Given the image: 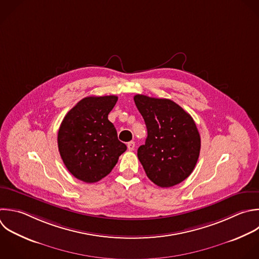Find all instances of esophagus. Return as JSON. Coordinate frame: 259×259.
I'll list each match as a JSON object with an SVG mask.
<instances>
[{"label": "esophagus", "mask_w": 259, "mask_h": 259, "mask_svg": "<svg viewBox=\"0 0 259 259\" xmlns=\"http://www.w3.org/2000/svg\"><path fill=\"white\" fill-rule=\"evenodd\" d=\"M135 147H136V144H135V142H128L127 143V149L130 150V151H133L134 149H135Z\"/></svg>", "instance_id": "34e87169"}]
</instances>
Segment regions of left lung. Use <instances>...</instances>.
Segmentation results:
<instances>
[{"label":"left lung","mask_w":259,"mask_h":259,"mask_svg":"<svg viewBox=\"0 0 259 259\" xmlns=\"http://www.w3.org/2000/svg\"><path fill=\"white\" fill-rule=\"evenodd\" d=\"M148 137L138 149V158L149 179L171 187L193 171L200 151V136L189 113L170 99L146 95L134 97Z\"/></svg>","instance_id":"left-lung-1"}]
</instances>
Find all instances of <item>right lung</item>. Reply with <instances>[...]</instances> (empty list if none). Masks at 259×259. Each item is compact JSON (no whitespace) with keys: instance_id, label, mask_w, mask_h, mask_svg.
Segmentation results:
<instances>
[{"instance_id":"right-lung-1","label":"right lung","mask_w":259,"mask_h":259,"mask_svg":"<svg viewBox=\"0 0 259 259\" xmlns=\"http://www.w3.org/2000/svg\"><path fill=\"white\" fill-rule=\"evenodd\" d=\"M117 96H91L79 101L64 117L58 146L67 169L79 180L94 183L108 175L126 146L108 120Z\"/></svg>"}]
</instances>
